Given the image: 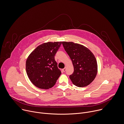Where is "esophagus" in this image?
Here are the masks:
<instances>
[{
  "instance_id": "obj_1",
  "label": "esophagus",
  "mask_w": 124,
  "mask_h": 124,
  "mask_svg": "<svg viewBox=\"0 0 124 124\" xmlns=\"http://www.w3.org/2000/svg\"><path fill=\"white\" fill-rule=\"evenodd\" d=\"M66 67H65V68H63V69H62V71H63V72H65V71H66Z\"/></svg>"
}]
</instances>
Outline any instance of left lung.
<instances>
[{
  "instance_id": "left-lung-1",
  "label": "left lung",
  "mask_w": 124,
  "mask_h": 124,
  "mask_svg": "<svg viewBox=\"0 0 124 124\" xmlns=\"http://www.w3.org/2000/svg\"><path fill=\"white\" fill-rule=\"evenodd\" d=\"M62 44L74 66V72L69 76L72 83L80 87L87 86L97 74V62L94 55L83 45L66 41H62Z\"/></svg>"
}]
</instances>
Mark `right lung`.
<instances>
[{
  "label": "right lung",
  "mask_w": 124,
  "mask_h": 124,
  "mask_svg": "<svg viewBox=\"0 0 124 124\" xmlns=\"http://www.w3.org/2000/svg\"><path fill=\"white\" fill-rule=\"evenodd\" d=\"M62 41L48 42L38 46L29 55L26 62V70L29 79L38 88L52 87L61 74L55 56Z\"/></svg>",
  "instance_id": "add662e5"
}]
</instances>
